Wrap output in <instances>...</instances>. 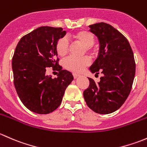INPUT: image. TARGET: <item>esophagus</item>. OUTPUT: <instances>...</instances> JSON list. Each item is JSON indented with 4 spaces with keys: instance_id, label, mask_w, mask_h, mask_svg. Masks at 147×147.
Instances as JSON below:
<instances>
[{
    "instance_id": "1",
    "label": "esophagus",
    "mask_w": 147,
    "mask_h": 147,
    "mask_svg": "<svg viewBox=\"0 0 147 147\" xmlns=\"http://www.w3.org/2000/svg\"><path fill=\"white\" fill-rule=\"evenodd\" d=\"M72 75H73V78H75V79H76V78H78V77H80L79 74L75 73V72H74V73H72Z\"/></svg>"
}]
</instances>
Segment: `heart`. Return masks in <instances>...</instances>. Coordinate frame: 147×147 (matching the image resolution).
<instances>
[{
    "label": "heart",
    "mask_w": 147,
    "mask_h": 147,
    "mask_svg": "<svg viewBox=\"0 0 147 147\" xmlns=\"http://www.w3.org/2000/svg\"><path fill=\"white\" fill-rule=\"evenodd\" d=\"M71 39L75 42L82 44L84 46V53L87 52L90 55H94L96 53V49L93 45L95 42V36L92 32L86 30H80L69 36ZM69 49V41L65 38H61L57 40L55 45L57 54L60 57H65L67 55ZM91 63V60L88 56H85L82 58L69 57L65 61V67L67 69L73 72H80L82 71L86 67Z\"/></svg>",
    "instance_id": "b5f03b06"
}]
</instances>
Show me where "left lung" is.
Returning <instances> with one entry per match:
<instances>
[{
  "label": "left lung",
  "instance_id": "left-lung-1",
  "mask_svg": "<svg viewBox=\"0 0 147 147\" xmlns=\"http://www.w3.org/2000/svg\"><path fill=\"white\" fill-rule=\"evenodd\" d=\"M89 28L100 45L98 57L90 69L103 76L97 83L88 78L90 85L83 96L92 110L106 115L119 109L128 97L135 76V60L129 41L111 25L99 23Z\"/></svg>",
  "mask_w": 147,
  "mask_h": 147
}]
</instances>
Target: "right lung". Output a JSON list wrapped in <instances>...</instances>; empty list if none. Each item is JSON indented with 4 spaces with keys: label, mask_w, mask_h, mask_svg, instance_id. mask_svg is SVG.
<instances>
[{
    "label": "right lung",
    "mask_w": 147,
    "mask_h": 147,
    "mask_svg": "<svg viewBox=\"0 0 147 147\" xmlns=\"http://www.w3.org/2000/svg\"><path fill=\"white\" fill-rule=\"evenodd\" d=\"M65 34L62 28L42 26L24 35L16 46L12 59L13 82L20 100L31 112L46 115L55 110L73 80L72 73L59 65L55 50ZM47 67L58 71V78L46 76Z\"/></svg>",
    "instance_id": "1"
}]
</instances>
